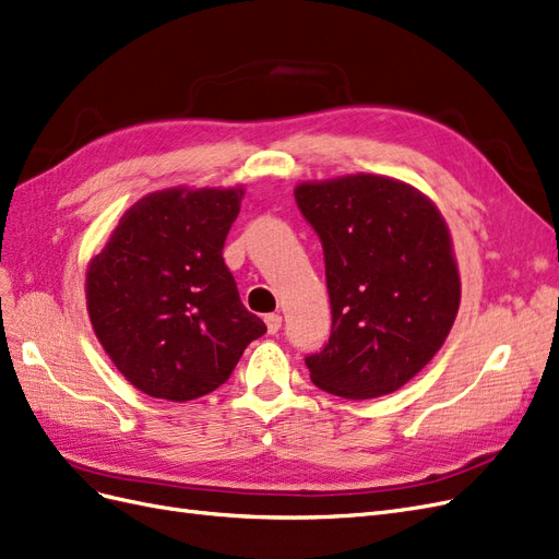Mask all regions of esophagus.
<instances>
[{"instance_id":"obj_1","label":"esophagus","mask_w":559,"mask_h":559,"mask_svg":"<svg viewBox=\"0 0 559 559\" xmlns=\"http://www.w3.org/2000/svg\"><path fill=\"white\" fill-rule=\"evenodd\" d=\"M263 321H265V326H267V333H270V335H275V333L282 329V317H280V314H265Z\"/></svg>"}]
</instances>
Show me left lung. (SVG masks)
Listing matches in <instances>:
<instances>
[{
	"instance_id": "1",
	"label": "left lung",
	"mask_w": 559,
	"mask_h": 559,
	"mask_svg": "<svg viewBox=\"0 0 559 559\" xmlns=\"http://www.w3.org/2000/svg\"><path fill=\"white\" fill-rule=\"evenodd\" d=\"M296 205L324 249L331 337L306 366L343 399L392 394L441 349L460 273L441 212L413 186L352 175L300 183Z\"/></svg>"
}]
</instances>
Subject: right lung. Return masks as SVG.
Segmentation results:
<instances>
[{"label": "right lung", "instance_id": "obj_1", "mask_svg": "<svg viewBox=\"0 0 559 559\" xmlns=\"http://www.w3.org/2000/svg\"><path fill=\"white\" fill-rule=\"evenodd\" d=\"M242 189L142 198L91 261L88 314L116 368L144 394L191 401L222 386L267 329L224 261Z\"/></svg>", "mask_w": 559, "mask_h": 559}]
</instances>
